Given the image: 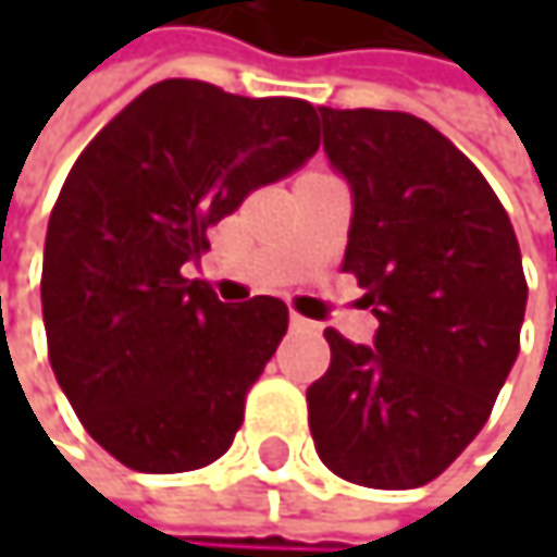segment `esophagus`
<instances>
[{
	"instance_id": "obj_1",
	"label": "esophagus",
	"mask_w": 557,
	"mask_h": 557,
	"mask_svg": "<svg viewBox=\"0 0 557 557\" xmlns=\"http://www.w3.org/2000/svg\"><path fill=\"white\" fill-rule=\"evenodd\" d=\"M289 329H296V332H315L319 325L309 322V319H302L299 312H293V315H289Z\"/></svg>"
}]
</instances>
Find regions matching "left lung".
<instances>
[{
  "label": "left lung",
  "instance_id": "8db88e82",
  "mask_svg": "<svg viewBox=\"0 0 557 557\" xmlns=\"http://www.w3.org/2000/svg\"><path fill=\"white\" fill-rule=\"evenodd\" d=\"M319 119L355 196L342 271L381 329L374 345L325 329L332 364L306 389L312 442L351 484L422 487L484 429L519 355V242L484 173L429 122L325 106Z\"/></svg>",
  "mask_w": 557,
  "mask_h": 557
}]
</instances>
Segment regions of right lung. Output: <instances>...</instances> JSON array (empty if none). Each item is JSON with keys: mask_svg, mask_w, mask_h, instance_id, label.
Returning <instances> with one entry per match:
<instances>
[{"mask_svg": "<svg viewBox=\"0 0 557 557\" xmlns=\"http://www.w3.org/2000/svg\"><path fill=\"white\" fill-rule=\"evenodd\" d=\"M319 151L306 99L161 79L76 158L41 271L48 358L83 429L125 468L196 471L242 429L245 396L286 332V302H219L183 277L206 228Z\"/></svg>", "mask_w": 557, "mask_h": 557, "instance_id": "obj_1", "label": "right lung"}]
</instances>
